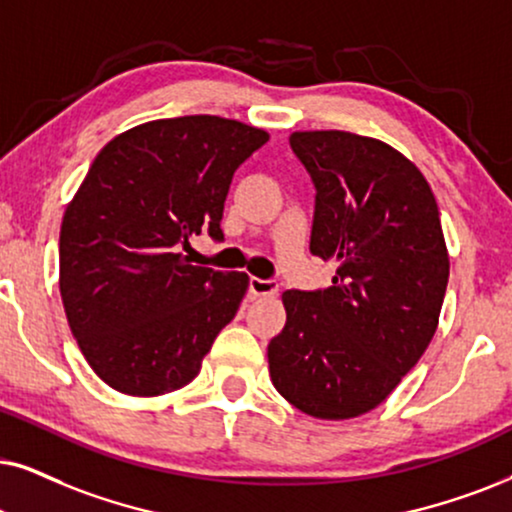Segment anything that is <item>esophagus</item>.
<instances>
[{
	"label": "esophagus",
	"instance_id": "esophagus-1",
	"mask_svg": "<svg viewBox=\"0 0 512 512\" xmlns=\"http://www.w3.org/2000/svg\"><path fill=\"white\" fill-rule=\"evenodd\" d=\"M250 293L255 297H271L278 293V283L271 281V278H257L252 276L250 278Z\"/></svg>",
	"mask_w": 512,
	"mask_h": 512
}]
</instances>
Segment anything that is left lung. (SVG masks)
<instances>
[{
    "label": "left lung",
    "mask_w": 512,
    "mask_h": 512,
    "mask_svg": "<svg viewBox=\"0 0 512 512\" xmlns=\"http://www.w3.org/2000/svg\"><path fill=\"white\" fill-rule=\"evenodd\" d=\"M314 181L309 250L335 260L326 290H286V326L267 347L271 383L323 420L368 413L418 364L449 283L437 200L409 158L340 129L293 132Z\"/></svg>",
    "instance_id": "obj_1"
}]
</instances>
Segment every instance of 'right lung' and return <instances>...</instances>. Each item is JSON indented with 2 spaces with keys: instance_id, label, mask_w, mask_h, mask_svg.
Returning a JSON list of instances; mask_svg holds the SVG:
<instances>
[{
  "instance_id": "1",
  "label": "right lung",
  "mask_w": 512,
  "mask_h": 512,
  "mask_svg": "<svg viewBox=\"0 0 512 512\" xmlns=\"http://www.w3.org/2000/svg\"><path fill=\"white\" fill-rule=\"evenodd\" d=\"M264 129L184 115L127 129L96 155L61 224L63 309L106 385L158 397L189 385L248 290L243 271L193 267L191 236L222 241L234 172Z\"/></svg>"
}]
</instances>
